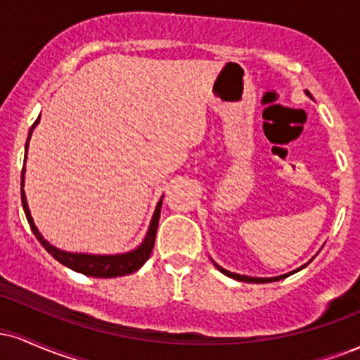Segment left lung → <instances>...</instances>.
Returning <instances> with one entry per match:
<instances>
[{
    "label": "left lung",
    "mask_w": 360,
    "mask_h": 360,
    "mask_svg": "<svg viewBox=\"0 0 360 360\" xmlns=\"http://www.w3.org/2000/svg\"><path fill=\"white\" fill-rule=\"evenodd\" d=\"M304 93L308 94L309 96V93L308 91H304ZM214 264V262H213ZM214 267H217L218 271L220 272H223V274L225 276H229V278H232V279H237V281H243V283H272V281H279V279H284V278H288V276H291V274H295V272H298V271H301L303 269L304 266H301L300 269H296V271H292V272H288V274H283V276H278V278H250V276H242V274H235V272H230V271H226V269H223V267H220L218 266V264H214Z\"/></svg>",
    "instance_id": "8db88e82"
}]
</instances>
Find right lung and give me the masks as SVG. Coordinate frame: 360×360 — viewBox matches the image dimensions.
I'll return each mask as SVG.
<instances>
[{"label":"right lung","instance_id":"add662e5","mask_svg":"<svg viewBox=\"0 0 360 360\" xmlns=\"http://www.w3.org/2000/svg\"><path fill=\"white\" fill-rule=\"evenodd\" d=\"M40 118H37V122L32 125L30 131H28L27 143H25V160H27V150H28V140L32 137V131L37 123H39ZM25 166L22 169V205L25 217H27L28 225H30L32 232L37 237V240L42 243V247L49 254L52 255L53 259L59 260L62 266L69 267V269L81 272L84 276H91V278H118V276H127L131 274V272L139 271L143 264L147 262V259L150 257L152 249H154L155 242V232L157 225H159V217H160V206H162V200L159 201L155 206L154 217L150 220V226H148V232L143 238V242L140 243L135 250L127 252V254H117V255H93V254H72V252H65L57 249L49 243L42 237V233L39 232V229L35 226L34 218H32L30 210H28L27 205V196H25L23 191V183H25Z\"/></svg>","mask_w":360,"mask_h":360}]
</instances>
